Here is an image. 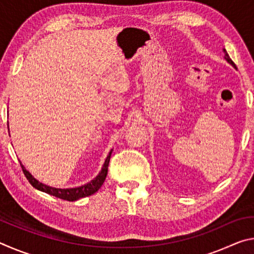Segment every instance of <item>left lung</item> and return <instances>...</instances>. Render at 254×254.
I'll use <instances>...</instances> for the list:
<instances>
[{
	"mask_svg": "<svg viewBox=\"0 0 254 254\" xmlns=\"http://www.w3.org/2000/svg\"><path fill=\"white\" fill-rule=\"evenodd\" d=\"M223 53H224V58L226 59V62H227V63H229V64H231V65H232V66H233L234 68H236V67H235V64H234L233 62H232V59L230 58V56H229V54H227V53H226V50H225V49H223Z\"/></svg>",
	"mask_w": 254,
	"mask_h": 254,
	"instance_id": "8db88e82",
	"label": "left lung"
}]
</instances>
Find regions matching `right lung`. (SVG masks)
<instances>
[{"label": "right lung", "mask_w": 254, "mask_h": 254, "mask_svg": "<svg viewBox=\"0 0 254 254\" xmlns=\"http://www.w3.org/2000/svg\"><path fill=\"white\" fill-rule=\"evenodd\" d=\"M112 151H113V150H111L109 156L106 157L101 173L96 176V178H94L93 180H91V182L87 183L86 185H83V186H79L76 188L62 189V188H54V187L47 186V185L38 182L36 178L32 177V175L24 168V167L22 166V163L20 162V165H21V168H22V170H23L24 176L29 180V183L31 184L34 188L38 189V190H41V191L46 192V194L58 197V198H60V199L68 200V201H75L79 198H83V197H87V196L93 195L94 192H96L98 189L102 187V185H103V183H104L106 175H107V168H109Z\"/></svg>", "instance_id": "right-lung-1"}]
</instances>
